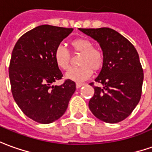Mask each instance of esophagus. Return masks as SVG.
<instances>
[{"instance_id": "obj_1", "label": "esophagus", "mask_w": 152, "mask_h": 152, "mask_svg": "<svg viewBox=\"0 0 152 152\" xmlns=\"http://www.w3.org/2000/svg\"><path fill=\"white\" fill-rule=\"evenodd\" d=\"M76 86V88H77V89H79V88H80V87L82 86H84V84L83 83H80V82H77Z\"/></svg>"}]
</instances>
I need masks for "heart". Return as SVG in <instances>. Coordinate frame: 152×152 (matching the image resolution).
<instances>
[{
	"instance_id": "b5f03b06",
	"label": "heart",
	"mask_w": 152,
	"mask_h": 152,
	"mask_svg": "<svg viewBox=\"0 0 152 152\" xmlns=\"http://www.w3.org/2000/svg\"><path fill=\"white\" fill-rule=\"evenodd\" d=\"M73 52L81 53L78 67H73L66 73L67 79L74 81H82L88 79L92 72L102 68L104 62V57L101 51L94 48L93 43L89 39L78 38L70 42ZM54 60L58 67L67 70L70 67L71 55L68 49L62 45H58L54 51Z\"/></svg>"
}]
</instances>
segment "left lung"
Returning a JSON list of instances; mask_svg holds the SVG:
<instances>
[{"mask_svg":"<svg viewBox=\"0 0 152 152\" xmlns=\"http://www.w3.org/2000/svg\"><path fill=\"white\" fill-rule=\"evenodd\" d=\"M96 40L103 51L104 62L95 81L89 108L99 120L116 124L128 118L140 101L143 70L134 46L128 39L109 28H79Z\"/></svg>","mask_w":152,"mask_h":152,"instance_id":"8db88e82","label":"left lung"}]
</instances>
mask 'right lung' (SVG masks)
Wrapping results in <instances>:
<instances>
[{
  "label": "right lung",
  "mask_w": 152,
  "mask_h": 152,
  "mask_svg": "<svg viewBox=\"0 0 152 152\" xmlns=\"http://www.w3.org/2000/svg\"><path fill=\"white\" fill-rule=\"evenodd\" d=\"M73 28L40 25L21 36L15 43L10 61L11 92L22 112L39 124H51L67 109L76 91V83L66 80L53 86L62 73L54 51Z\"/></svg>",
  "instance_id": "add662e5"
}]
</instances>
